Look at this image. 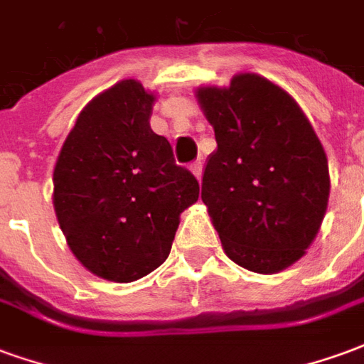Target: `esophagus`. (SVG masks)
I'll list each match as a JSON object with an SVG mask.
<instances>
[{
	"instance_id": "esophagus-1",
	"label": "esophagus",
	"mask_w": 364,
	"mask_h": 364,
	"mask_svg": "<svg viewBox=\"0 0 364 364\" xmlns=\"http://www.w3.org/2000/svg\"><path fill=\"white\" fill-rule=\"evenodd\" d=\"M191 171H193V175H195L197 179H200V175H203V161H200V159L193 161V164H191Z\"/></svg>"
}]
</instances>
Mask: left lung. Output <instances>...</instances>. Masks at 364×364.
I'll use <instances>...</instances> for the list:
<instances>
[{"mask_svg":"<svg viewBox=\"0 0 364 364\" xmlns=\"http://www.w3.org/2000/svg\"><path fill=\"white\" fill-rule=\"evenodd\" d=\"M214 127L200 198L224 252L240 267L271 274L306 253L328 208V158L296 101L257 74L230 87H200Z\"/></svg>","mask_w":364,"mask_h":364,"instance_id":"8db88e82","label":"left lung"}]
</instances>
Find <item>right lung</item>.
I'll return each instance as SVG.
<instances>
[{"label": "right lung", "instance_id": "1", "mask_svg": "<svg viewBox=\"0 0 364 364\" xmlns=\"http://www.w3.org/2000/svg\"><path fill=\"white\" fill-rule=\"evenodd\" d=\"M154 95L124 80L75 120L54 167V210L70 250L107 281L132 282L171 252L198 181L150 128Z\"/></svg>", "mask_w": 364, "mask_h": 364}]
</instances>
